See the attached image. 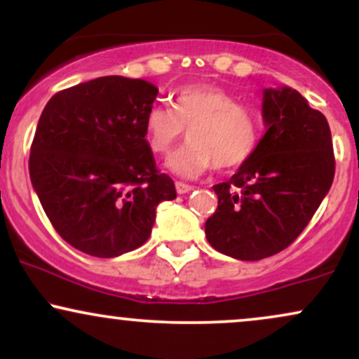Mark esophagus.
I'll return each mask as SVG.
<instances>
[{
	"mask_svg": "<svg viewBox=\"0 0 359 359\" xmlns=\"http://www.w3.org/2000/svg\"><path fill=\"white\" fill-rule=\"evenodd\" d=\"M175 189H177V194H187V192L194 191L192 185H189V184H185V182H179V180H177V182H175Z\"/></svg>",
	"mask_w": 359,
	"mask_h": 359,
	"instance_id": "esophagus-1",
	"label": "esophagus"
}]
</instances>
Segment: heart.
Here are the masks:
<instances>
[{
	"label": "heart",
	"instance_id": "obj_1",
	"mask_svg": "<svg viewBox=\"0 0 359 359\" xmlns=\"http://www.w3.org/2000/svg\"><path fill=\"white\" fill-rule=\"evenodd\" d=\"M187 128L189 145L168 160L175 174L196 177L216 168L231 172L245 165L259 142V121L250 106L214 84H185L175 90L172 109L150 106L143 119L148 150L163 156Z\"/></svg>",
	"mask_w": 359,
	"mask_h": 359
}]
</instances>
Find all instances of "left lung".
<instances>
[{
  "label": "left lung",
  "instance_id": "obj_1",
  "mask_svg": "<svg viewBox=\"0 0 359 359\" xmlns=\"http://www.w3.org/2000/svg\"><path fill=\"white\" fill-rule=\"evenodd\" d=\"M266 131L245 165L214 185L205 221L214 250L245 262L277 255L297 240L334 179L331 130L320 111L290 88L263 90Z\"/></svg>",
  "mask_w": 359,
  "mask_h": 359
}]
</instances>
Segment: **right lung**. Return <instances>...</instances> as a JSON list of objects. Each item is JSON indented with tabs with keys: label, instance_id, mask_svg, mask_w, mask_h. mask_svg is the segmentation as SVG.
Masks as SVG:
<instances>
[{
	"label": "right lung",
	"instance_id": "1",
	"mask_svg": "<svg viewBox=\"0 0 359 359\" xmlns=\"http://www.w3.org/2000/svg\"><path fill=\"white\" fill-rule=\"evenodd\" d=\"M156 94L143 79L106 76L59 90L42 111L32 185L55 231L82 253L137 250L150 238L156 205L177 197L143 137Z\"/></svg>",
	"mask_w": 359,
	"mask_h": 359
}]
</instances>
